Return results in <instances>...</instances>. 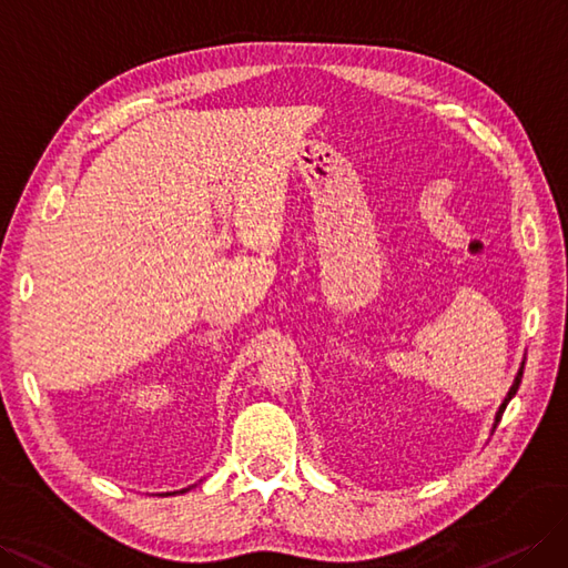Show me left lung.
I'll use <instances>...</instances> for the list:
<instances>
[{
  "label": "left lung",
  "mask_w": 568,
  "mask_h": 568,
  "mask_svg": "<svg viewBox=\"0 0 568 568\" xmlns=\"http://www.w3.org/2000/svg\"><path fill=\"white\" fill-rule=\"evenodd\" d=\"M524 363H526V361H521V365H519V371H517V377H515V382H511V387H509L507 396L503 398V404H500V408H498L496 417H493V427H490V432H496V427H498V423H500V417H503V413H505L507 404H509V400H511V398H515V394H517V389H519V384H521V377H524Z\"/></svg>",
  "instance_id": "obj_1"
}]
</instances>
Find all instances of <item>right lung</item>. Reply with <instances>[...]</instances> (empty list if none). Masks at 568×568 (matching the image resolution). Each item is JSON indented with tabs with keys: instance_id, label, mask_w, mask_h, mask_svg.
Instances as JSON below:
<instances>
[{
	"instance_id": "right-lung-1",
	"label": "right lung",
	"mask_w": 568,
	"mask_h": 568,
	"mask_svg": "<svg viewBox=\"0 0 568 568\" xmlns=\"http://www.w3.org/2000/svg\"><path fill=\"white\" fill-rule=\"evenodd\" d=\"M195 486V484H193ZM193 486H189V488H181V490H174V493H186V490H191ZM174 493H160V496H174Z\"/></svg>"
}]
</instances>
